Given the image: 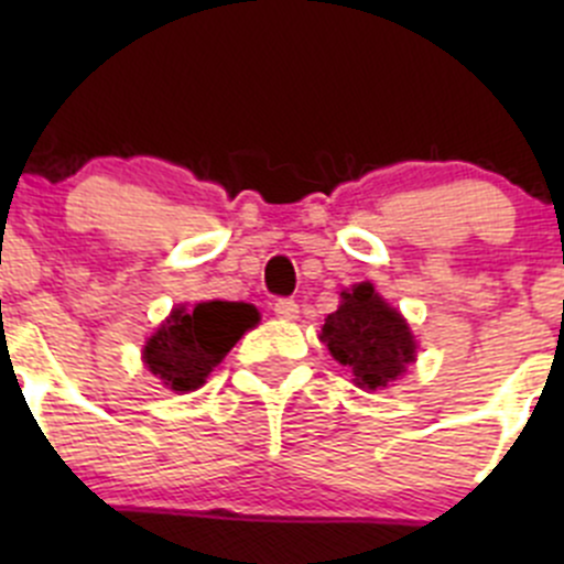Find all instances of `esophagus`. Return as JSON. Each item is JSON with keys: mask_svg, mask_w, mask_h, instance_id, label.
I'll return each mask as SVG.
<instances>
[{"mask_svg": "<svg viewBox=\"0 0 564 564\" xmlns=\"http://www.w3.org/2000/svg\"><path fill=\"white\" fill-rule=\"evenodd\" d=\"M275 314L281 316V318H297V314H300V305L294 303V300L281 297V300H275Z\"/></svg>", "mask_w": 564, "mask_h": 564, "instance_id": "esophagus-1", "label": "esophagus"}]
</instances>
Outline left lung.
Wrapping results in <instances>:
<instances>
[{"label": "left lung", "mask_w": 564, "mask_h": 564, "mask_svg": "<svg viewBox=\"0 0 564 564\" xmlns=\"http://www.w3.org/2000/svg\"><path fill=\"white\" fill-rule=\"evenodd\" d=\"M340 297L338 311L324 318L322 340L329 355L355 373L360 388H388L414 360L409 324L373 292L371 283H360Z\"/></svg>", "instance_id": "1"}]
</instances>
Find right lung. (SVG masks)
<instances>
[{"label": "right lung", "instance_id": "right-lung-1", "mask_svg": "<svg viewBox=\"0 0 564 564\" xmlns=\"http://www.w3.org/2000/svg\"><path fill=\"white\" fill-rule=\"evenodd\" d=\"M256 322L259 311L248 303L213 300L193 311L180 308L147 340L144 362L166 388L196 390Z\"/></svg>", "mask_w": 564, "mask_h": 564}]
</instances>
